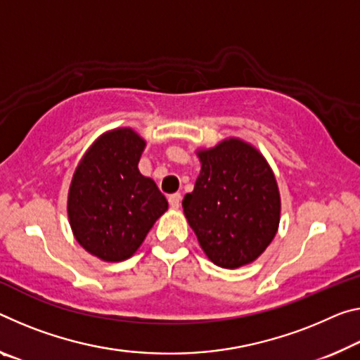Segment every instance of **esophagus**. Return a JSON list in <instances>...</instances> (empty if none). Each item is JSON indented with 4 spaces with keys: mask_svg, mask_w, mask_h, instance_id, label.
Listing matches in <instances>:
<instances>
[{
    "mask_svg": "<svg viewBox=\"0 0 360 360\" xmlns=\"http://www.w3.org/2000/svg\"><path fill=\"white\" fill-rule=\"evenodd\" d=\"M168 202H169V207L171 208H179L181 205V193L176 192V193H171L168 197Z\"/></svg>",
    "mask_w": 360,
    "mask_h": 360,
    "instance_id": "1",
    "label": "esophagus"
}]
</instances>
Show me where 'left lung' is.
I'll return each instance as SVG.
<instances>
[{"label":"left lung","instance_id":"obj_1","mask_svg":"<svg viewBox=\"0 0 360 360\" xmlns=\"http://www.w3.org/2000/svg\"><path fill=\"white\" fill-rule=\"evenodd\" d=\"M200 174L182 208L198 243L216 266L250 264L264 252L281 221V195L264 157L247 142L222 141L200 150Z\"/></svg>","mask_w":360,"mask_h":360}]
</instances>
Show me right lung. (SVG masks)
<instances>
[{
    "label": "right lung",
    "mask_w": 360,
    "mask_h": 360,
    "mask_svg": "<svg viewBox=\"0 0 360 360\" xmlns=\"http://www.w3.org/2000/svg\"><path fill=\"white\" fill-rule=\"evenodd\" d=\"M146 142L133 129L102 134L73 174L68 219L82 247L104 261L133 256L168 210L155 182L139 173Z\"/></svg>",
    "instance_id": "right-lung-1"
}]
</instances>
